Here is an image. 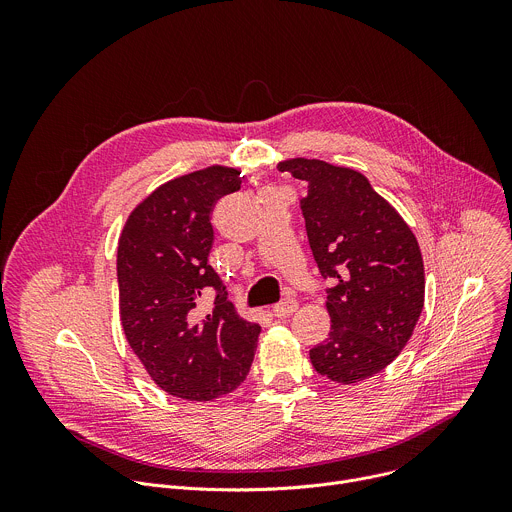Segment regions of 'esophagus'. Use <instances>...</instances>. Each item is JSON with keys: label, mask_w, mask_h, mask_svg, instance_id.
<instances>
[{"label": "esophagus", "mask_w": 512, "mask_h": 512, "mask_svg": "<svg viewBox=\"0 0 512 512\" xmlns=\"http://www.w3.org/2000/svg\"><path fill=\"white\" fill-rule=\"evenodd\" d=\"M298 308H300V302H298L296 298H285L283 302L275 304V308H273V314H275L277 318H289V316L294 314Z\"/></svg>", "instance_id": "esophagus-1"}]
</instances>
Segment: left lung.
<instances>
[{
  "label": "left lung",
  "mask_w": 512,
  "mask_h": 512,
  "mask_svg": "<svg viewBox=\"0 0 512 512\" xmlns=\"http://www.w3.org/2000/svg\"><path fill=\"white\" fill-rule=\"evenodd\" d=\"M277 168L308 184V241L322 277L336 283L326 289L330 334L310 360L334 383L369 379L399 356L423 310L417 239L360 172L304 158Z\"/></svg>",
  "instance_id": "obj_1"
}]
</instances>
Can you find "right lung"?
<instances>
[{
	"label": "right lung",
	"instance_id": "1",
	"mask_svg": "<svg viewBox=\"0 0 512 512\" xmlns=\"http://www.w3.org/2000/svg\"><path fill=\"white\" fill-rule=\"evenodd\" d=\"M241 174L212 166L166 182L127 218L117 247L119 310L125 338L166 393L210 401L235 391L255 356L259 324L243 320L208 265L210 210L241 188ZM206 290L215 310L196 323Z\"/></svg>",
	"mask_w": 512,
	"mask_h": 512
}]
</instances>
